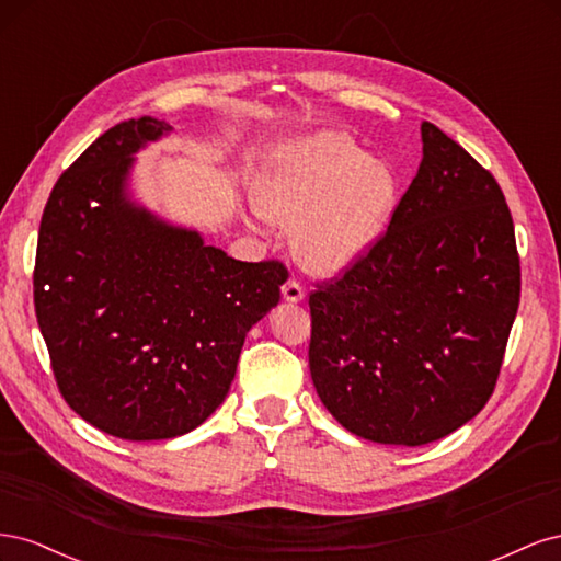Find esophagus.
<instances>
[{"label": "esophagus", "mask_w": 561, "mask_h": 561, "mask_svg": "<svg viewBox=\"0 0 561 561\" xmlns=\"http://www.w3.org/2000/svg\"><path fill=\"white\" fill-rule=\"evenodd\" d=\"M283 299L290 301V304L301 301V299H304V287H301L295 278L285 280V285H283Z\"/></svg>", "instance_id": "1"}]
</instances>
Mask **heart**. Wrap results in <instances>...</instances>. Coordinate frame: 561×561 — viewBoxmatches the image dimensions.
I'll return each mask as SVG.
<instances>
[{"label":"heart","mask_w":561,"mask_h":561,"mask_svg":"<svg viewBox=\"0 0 561 561\" xmlns=\"http://www.w3.org/2000/svg\"><path fill=\"white\" fill-rule=\"evenodd\" d=\"M398 175L348 135L322 130L278 147L252 198L271 222L295 229V257L318 276L353 266L379 243L398 206Z\"/></svg>","instance_id":"heart-1"}]
</instances>
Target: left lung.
Returning a JSON list of instances; mask_svg holds the SVG:
<instances>
[{"instance_id":"obj_1","label":"left lung","mask_w":561,"mask_h":561,"mask_svg":"<svg viewBox=\"0 0 561 561\" xmlns=\"http://www.w3.org/2000/svg\"><path fill=\"white\" fill-rule=\"evenodd\" d=\"M379 243L309 295L318 398L353 435L419 447L494 393L519 307V254L499 182L437 126Z\"/></svg>"}]
</instances>
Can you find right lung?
<instances>
[{
	"label": "right lung",
	"instance_id": "obj_1",
	"mask_svg": "<svg viewBox=\"0 0 561 561\" xmlns=\"http://www.w3.org/2000/svg\"><path fill=\"white\" fill-rule=\"evenodd\" d=\"M171 133L116 124L58 178L39 225L35 311L60 396L91 426L145 443L225 402L254 322L287 268L239 262L128 196L133 154Z\"/></svg>",
	"mask_w": 561,
	"mask_h": 561
}]
</instances>
